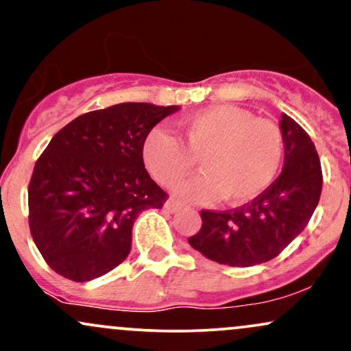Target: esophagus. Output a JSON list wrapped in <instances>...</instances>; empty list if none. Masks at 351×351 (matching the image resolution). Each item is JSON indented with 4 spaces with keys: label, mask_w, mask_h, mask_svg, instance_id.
<instances>
[{
    "label": "esophagus",
    "mask_w": 351,
    "mask_h": 351,
    "mask_svg": "<svg viewBox=\"0 0 351 351\" xmlns=\"http://www.w3.org/2000/svg\"><path fill=\"white\" fill-rule=\"evenodd\" d=\"M181 206H183V204H181L180 201L175 199V198H170L167 201V203H165V209H167V211H170V213H176L178 209H181Z\"/></svg>",
    "instance_id": "34e87169"
}]
</instances>
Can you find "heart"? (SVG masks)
<instances>
[{
  "instance_id": "1",
  "label": "heart",
  "mask_w": 351,
  "mask_h": 351,
  "mask_svg": "<svg viewBox=\"0 0 351 351\" xmlns=\"http://www.w3.org/2000/svg\"><path fill=\"white\" fill-rule=\"evenodd\" d=\"M183 142L165 127L148 132L142 158L163 186H175L199 162L203 175L180 186L183 198L201 201L223 196L237 204L256 198L276 180L284 158V135L276 123L236 106H213L180 123Z\"/></svg>"
}]
</instances>
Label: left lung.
<instances>
[{
    "label": "left lung",
    "mask_w": 351,
    "mask_h": 351,
    "mask_svg": "<svg viewBox=\"0 0 351 351\" xmlns=\"http://www.w3.org/2000/svg\"><path fill=\"white\" fill-rule=\"evenodd\" d=\"M284 170L251 203L228 211H201L191 247L217 264L249 267L274 259L304 231L322 193L315 145L295 120L282 114Z\"/></svg>",
    "instance_id": "obj_1"
}]
</instances>
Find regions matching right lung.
<instances>
[{"mask_svg":"<svg viewBox=\"0 0 351 351\" xmlns=\"http://www.w3.org/2000/svg\"><path fill=\"white\" fill-rule=\"evenodd\" d=\"M176 110L117 104L77 117L52 136L27 186L31 236L52 271L87 282L127 259L136 217L168 198L145 170L143 140Z\"/></svg>","mask_w":351,"mask_h":351,"instance_id":"1","label":"right lung"}]
</instances>
